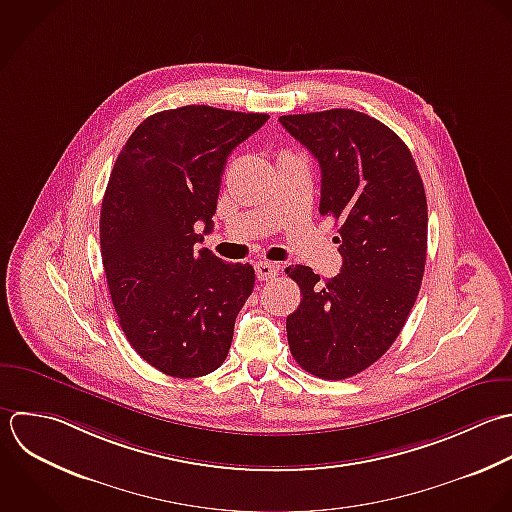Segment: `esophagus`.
<instances>
[{
	"label": "esophagus",
	"instance_id": "34e87169",
	"mask_svg": "<svg viewBox=\"0 0 512 512\" xmlns=\"http://www.w3.org/2000/svg\"><path fill=\"white\" fill-rule=\"evenodd\" d=\"M255 273H257L259 281H271V279L277 277L279 267L275 263H269V261H257L255 263Z\"/></svg>",
	"mask_w": 512,
	"mask_h": 512
}]
</instances>
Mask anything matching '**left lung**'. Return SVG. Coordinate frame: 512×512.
<instances>
[{
  "mask_svg": "<svg viewBox=\"0 0 512 512\" xmlns=\"http://www.w3.org/2000/svg\"><path fill=\"white\" fill-rule=\"evenodd\" d=\"M281 125L321 167L319 211L339 227L341 273H285L301 289L287 317L293 359L307 373L341 381L379 361L417 301L427 263V195L403 139L355 109L281 115Z\"/></svg>",
  "mask_w": 512,
  "mask_h": 512,
  "instance_id": "left-lung-1",
  "label": "left lung"
}]
</instances>
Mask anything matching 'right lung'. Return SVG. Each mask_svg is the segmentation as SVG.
<instances>
[{"mask_svg":"<svg viewBox=\"0 0 512 512\" xmlns=\"http://www.w3.org/2000/svg\"><path fill=\"white\" fill-rule=\"evenodd\" d=\"M267 119L209 105L159 111L137 125L109 175L99 241L111 301L137 355L169 377L221 367L253 291L249 263L195 243L213 231L229 153Z\"/></svg>","mask_w":512,"mask_h":512,"instance_id":"right-lung-1","label":"right lung"}]
</instances>
